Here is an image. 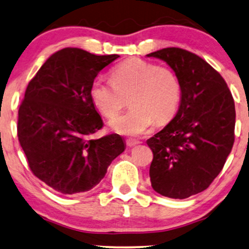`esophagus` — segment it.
I'll return each mask as SVG.
<instances>
[{"instance_id":"1","label":"esophagus","mask_w":249,"mask_h":249,"mask_svg":"<svg viewBox=\"0 0 249 249\" xmlns=\"http://www.w3.org/2000/svg\"><path fill=\"white\" fill-rule=\"evenodd\" d=\"M125 142H127V145L129 146V147H132V146H136V145L139 144V142L135 141V139H127Z\"/></svg>"}]
</instances>
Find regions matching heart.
<instances>
[{
	"label": "heart",
	"instance_id": "obj_1",
	"mask_svg": "<svg viewBox=\"0 0 249 249\" xmlns=\"http://www.w3.org/2000/svg\"><path fill=\"white\" fill-rule=\"evenodd\" d=\"M90 98L105 118H113L127 104L131 108L110 122L121 135L141 136L156 124H165L176 114L180 102V84L166 67L141 59H130L115 67L111 83L94 80Z\"/></svg>",
	"mask_w": 249,
	"mask_h": 249
}]
</instances>
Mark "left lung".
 I'll return each instance as SVG.
<instances>
[{
	"label": "left lung",
	"mask_w": 249,
	"mask_h": 249,
	"mask_svg": "<svg viewBox=\"0 0 249 249\" xmlns=\"http://www.w3.org/2000/svg\"><path fill=\"white\" fill-rule=\"evenodd\" d=\"M147 56L168 63L181 90L176 117L147 139L151 183L162 196L183 199L209 188L222 170L234 142V102L222 76L196 54L166 47Z\"/></svg>",
	"instance_id": "left-lung-1"
}]
</instances>
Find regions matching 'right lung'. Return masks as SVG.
Segmentation results:
<instances>
[{
	"mask_svg": "<svg viewBox=\"0 0 249 249\" xmlns=\"http://www.w3.org/2000/svg\"><path fill=\"white\" fill-rule=\"evenodd\" d=\"M118 57L67 47L52 54L27 86L18 111L19 142L34 175L64 195L94 188L125 148L118 134L90 138L103 127L90 86Z\"/></svg>",
	"mask_w": 249,
	"mask_h": 249,
	"instance_id": "right-lung-1",
	"label": "right lung"
}]
</instances>
